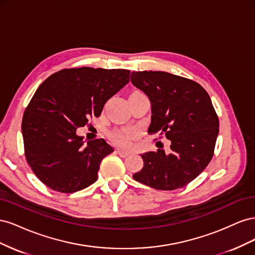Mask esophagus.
<instances>
[{
    "mask_svg": "<svg viewBox=\"0 0 255 255\" xmlns=\"http://www.w3.org/2000/svg\"><path fill=\"white\" fill-rule=\"evenodd\" d=\"M117 153L119 154V155L121 156V157H127L128 155V152H127V151H123V150H120V149H118L117 150Z\"/></svg>",
    "mask_w": 255,
    "mask_h": 255,
    "instance_id": "34e87169",
    "label": "esophagus"
}]
</instances>
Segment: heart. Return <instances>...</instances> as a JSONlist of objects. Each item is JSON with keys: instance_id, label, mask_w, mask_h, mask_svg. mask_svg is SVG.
Returning a JSON list of instances; mask_svg holds the SVG:
<instances>
[{"instance_id": "1", "label": "heart", "mask_w": 255, "mask_h": 255, "mask_svg": "<svg viewBox=\"0 0 255 255\" xmlns=\"http://www.w3.org/2000/svg\"><path fill=\"white\" fill-rule=\"evenodd\" d=\"M135 132L133 129H125V130H116L111 134L112 140L122 148H127L129 145V141L134 137Z\"/></svg>"}]
</instances>
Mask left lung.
Returning <instances> with one entry per match:
<instances>
[{
  "instance_id": "left-lung-1",
  "label": "left lung",
  "mask_w": 255,
  "mask_h": 255,
  "mask_svg": "<svg viewBox=\"0 0 255 255\" xmlns=\"http://www.w3.org/2000/svg\"><path fill=\"white\" fill-rule=\"evenodd\" d=\"M130 82L151 102L148 133L171 141L170 151L141 154L143 167L134 180L158 190L184 187L213 157L219 120L205 89L198 83L163 71H133Z\"/></svg>"
}]
</instances>
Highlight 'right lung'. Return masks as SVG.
I'll list each match as a JSON object with an SVG mask.
<instances>
[{
    "label": "right lung",
    "instance_id": "add662e5",
    "mask_svg": "<svg viewBox=\"0 0 255 255\" xmlns=\"http://www.w3.org/2000/svg\"><path fill=\"white\" fill-rule=\"evenodd\" d=\"M128 81L126 69L82 67L54 73L38 87L23 115L22 136L27 163L44 185L71 194L97 181L114 149L103 138L86 143L76 128L99 117Z\"/></svg>",
    "mask_w": 255,
    "mask_h": 255
}]
</instances>
